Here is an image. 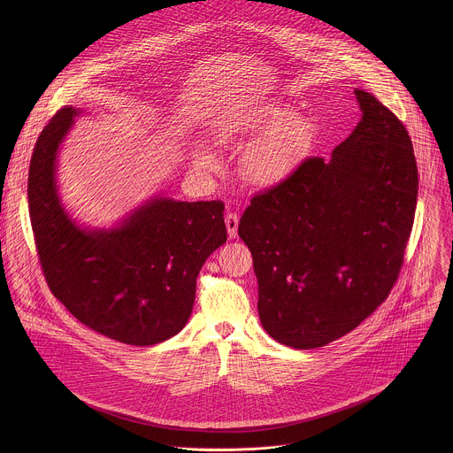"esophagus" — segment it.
<instances>
[{
  "label": "esophagus",
  "instance_id": "esophagus-1",
  "mask_svg": "<svg viewBox=\"0 0 453 453\" xmlns=\"http://www.w3.org/2000/svg\"><path fill=\"white\" fill-rule=\"evenodd\" d=\"M225 223H226V230H228L230 239H235L237 237V228H239V216L235 212H228L225 216Z\"/></svg>",
  "mask_w": 453,
  "mask_h": 453
}]
</instances>
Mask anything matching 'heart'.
<instances>
[{"label": "heart", "mask_w": 453, "mask_h": 453, "mask_svg": "<svg viewBox=\"0 0 453 453\" xmlns=\"http://www.w3.org/2000/svg\"><path fill=\"white\" fill-rule=\"evenodd\" d=\"M270 127L250 150L244 158V173L257 185H270L284 178L291 167L307 153L312 144L314 129L309 119L289 115V110L280 104H270L258 110L244 120L241 130H258ZM195 165L198 169H214V157L203 150L194 151Z\"/></svg>", "instance_id": "heart-1"}]
</instances>
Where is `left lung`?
I'll return each instance as SVG.
<instances>
[{
	"label": "left lung",
	"mask_w": 453,
	"mask_h": 453,
	"mask_svg": "<svg viewBox=\"0 0 453 453\" xmlns=\"http://www.w3.org/2000/svg\"><path fill=\"white\" fill-rule=\"evenodd\" d=\"M356 97L363 119L331 158H305L255 195L239 223L261 326L293 349L324 347L373 314L411 234L418 173L408 130L373 94Z\"/></svg>",
	"instance_id": "obj_1"
}]
</instances>
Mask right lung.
Returning <instances> with one entry per match:
<instances>
[{"instance_id": "right-lung-1", "label": "right lung", "mask_w": 453, "mask_h": 453, "mask_svg": "<svg viewBox=\"0 0 453 453\" xmlns=\"http://www.w3.org/2000/svg\"><path fill=\"white\" fill-rule=\"evenodd\" d=\"M78 113L65 106L52 117L29 164V218L43 275L80 323L122 343H160L188 323L196 275L226 242L225 203L157 196L117 228H80L56 188L58 150Z\"/></svg>"}]
</instances>
